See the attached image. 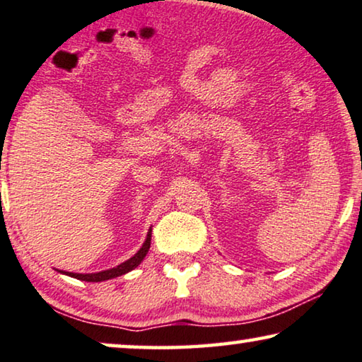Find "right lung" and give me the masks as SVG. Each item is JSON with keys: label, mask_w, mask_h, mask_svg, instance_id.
<instances>
[{"label": "right lung", "mask_w": 362, "mask_h": 362, "mask_svg": "<svg viewBox=\"0 0 362 362\" xmlns=\"http://www.w3.org/2000/svg\"><path fill=\"white\" fill-rule=\"evenodd\" d=\"M150 239H152V230H148L147 233V239L146 243L142 244V247L139 249V251L132 255L131 259H127L126 262L119 264L113 267V269L110 270H103V272H97V274H71V272H63L61 270V274H66L72 278H77V280H82V281H105V280H111V278H116V276H121L127 274V272L134 270L136 267L142 262L144 257H146L148 249H150Z\"/></svg>", "instance_id": "obj_1"}]
</instances>
